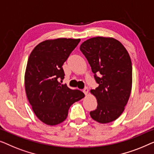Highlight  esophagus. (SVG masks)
Wrapping results in <instances>:
<instances>
[{"instance_id":"obj_1","label":"esophagus","mask_w":154,"mask_h":154,"mask_svg":"<svg viewBox=\"0 0 154 154\" xmlns=\"http://www.w3.org/2000/svg\"><path fill=\"white\" fill-rule=\"evenodd\" d=\"M83 92L84 93V94L85 95H87L88 94V88L87 87H85L83 89Z\"/></svg>"}]
</instances>
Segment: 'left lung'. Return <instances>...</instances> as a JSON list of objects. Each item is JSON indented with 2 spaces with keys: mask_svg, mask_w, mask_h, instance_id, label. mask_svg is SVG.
Returning <instances> with one entry per match:
<instances>
[{
  "mask_svg": "<svg viewBox=\"0 0 154 154\" xmlns=\"http://www.w3.org/2000/svg\"><path fill=\"white\" fill-rule=\"evenodd\" d=\"M80 50L99 84L96 89L91 90L98 106L90 115L100 123L112 122L123 113L131 94L133 71L131 57L119 41L112 38H90L82 43Z\"/></svg>",
  "mask_w": 154,
  "mask_h": 154,
  "instance_id": "left-lung-1",
  "label": "left lung"
}]
</instances>
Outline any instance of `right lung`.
I'll return each instance as SVG.
<instances>
[{
    "label": "right lung",
    "instance_id": "right-lung-1",
    "mask_svg": "<svg viewBox=\"0 0 154 154\" xmlns=\"http://www.w3.org/2000/svg\"><path fill=\"white\" fill-rule=\"evenodd\" d=\"M80 42V39L58 38L45 40L33 49L25 72L28 100L39 119L57 125L68 116V109L83 98L81 91L70 89L60 83L64 79L62 66Z\"/></svg>",
    "mask_w": 154,
    "mask_h": 154
}]
</instances>
